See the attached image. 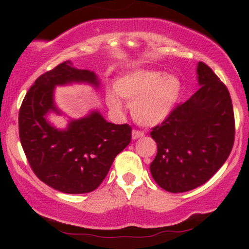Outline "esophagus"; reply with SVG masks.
I'll return each instance as SVG.
<instances>
[{"label":"esophagus","instance_id":"1","mask_svg":"<svg viewBox=\"0 0 249 249\" xmlns=\"http://www.w3.org/2000/svg\"><path fill=\"white\" fill-rule=\"evenodd\" d=\"M145 134H144V132H142V131H139V130H133L132 131V139H134V141H136V139H138V138H142V137H144Z\"/></svg>","mask_w":249,"mask_h":249}]
</instances>
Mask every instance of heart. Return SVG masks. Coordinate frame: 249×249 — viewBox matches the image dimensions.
<instances>
[{
	"label": "heart",
	"instance_id": "b5f03b06",
	"mask_svg": "<svg viewBox=\"0 0 249 249\" xmlns=\"http://www.w3.org/2000/svg\"><path fill=\"white\" fill-rule=\"evenodd\" d=\"M117 95L131 107L134 121L152 126L164 121L178 102L181 82L177 76L158 70H133L115 84ZM110 107L119 108L121 102L115 95L108 96Z\"/></svg>",
	"mask_w": 249,
	"mask_h": 249
}]
</instances>
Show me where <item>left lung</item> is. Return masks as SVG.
Returning <instances> with one entry per match:
<instances>
[{"mask_svg":"<svg viewBox=\"0 0 249 249\" xmlns=\"http://www.w3.org/2000/svg\"><path fill=\"white\" fill-rule=\"evenodd\" d=\"M196 72L199 90L151 131L158 147L151 174L171 193L187 192L208 181L234 144L235 122L228 89L204 62H199Z\"/></svg>","mask_w":249,"mask_h":249,"instance_id":"1","label":"left lung"}]
</instances>
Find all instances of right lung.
<instances>
[{
	"label": "right lung",
	"instance_id": "add662e5",
	"mask_svg": "<svg viewBox=\"0 0 249 249\" xmlns=\"http://www.w3.org/2000/svg\"><path fill=\"white\" fill-rule=\"evenodd\" d=\"M72 82L99 85L93 71L76 69L70 61L61 63L39 76L27 92L19 108L18 132L37 178L59 192L82 194L102 184L117 154L130 144L132 127L108 123L97 111L71 121L67 130L51 126L47 113H59L53 89Z\"/></svg>",
	"mask_w": 249,
	"mask_h": 249
}]
</instances>
